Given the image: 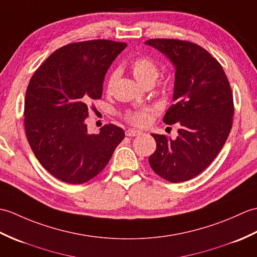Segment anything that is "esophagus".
I'll return each mask as SVG.
<instances>
[{
  "mask_svg": "<svg viewBox=\"0 0 257 257\" xmlns=\"http://www.w3.org/2000/svg\"><path fill=\"white\" fill-rule=\"evenodd\" d=\"M141 132L140 131H136V130H133V128H128L126 132H125V135L126 136H130V138H132V136H136V135H140Z\"/></svg>",
  "mask_w": 257,
  "mask_h": 257,
  "instance_id": "esophagus-1",
  "label": "esophagus"
}]
</instances>
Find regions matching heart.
<instances>
[{"label":"heart","mask_w":257,"mask_h":257,"mask_svg":"<svg viewBox=\"0 0 257 257\" xmlns=\"http://www.w3.org/2000/svg\"><path fill=\"white\" fill-rule=\"evenodd\" d=\"M131 70L141 84L146 85L148 83H154L158 77V66L156 61L148 56H140L131 62ZM118 77V70L111 71L106 80V90L111 91L114 83ZM126 121L134 125V126L144 127L151 121V111L148 109H141L135 111H128L125 114Z\"/></svg>","instance_id":"obj_1"}]
</instances>
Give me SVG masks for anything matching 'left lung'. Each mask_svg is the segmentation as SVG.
I'll use <instances>...</instances> for the list:
<instances>
[{"label": "left lung", "instance_id": "left-lung-1", "mask_svg": "<svg viewBox=\"0 0 257 257\" xmlns=\"http://www.w3.org/2000/svg\"><path fill=\"white\" fill-rule=\"evenodd\" d=\"M145 44L166 55L176 68L175 103L164 122L180 125L174 141L152 134L156 151L148 161L170 182L192 179L213 162L230 134L234 114L231 85L220 62L197 44L167 38Z\"/></svg>", "mask_w": 257, "mask_h": 257}]
</instances>
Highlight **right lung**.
I'll list each match as a JSON object with an SVG mask.
<instances>
[{"label":"right lung","instance_id":"add662e5","mask_svg":"<svg viewBox=\"0 0 257 257\" xmlns=\"http://www.w3.org/2000/svg\"><path fill=\"white\" fill-rule=\"evenodd\" d=\"M126 47L107 39L68 44L34 72L26 90L24 125L42 166L57 179L83 184L109 163L124 139L114 124L89 134V104L101 99L105 72Z\"/></svg>","mask_w":257,"mask_h":257}]
</instances>
